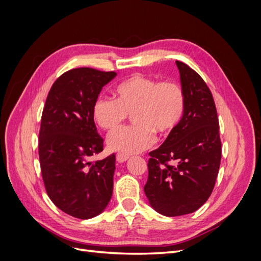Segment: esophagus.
I'll return each instance as SVG.
<instances>
[{
	"mask_svg": "<svg viewBox=\"0 0 261 261\" xmlns=\"http://www.w3.org/2000/svg\"><path fill=\"white\" fill-rule=\"evenodd\" d=\"M128 158H129L128 155L123 154V153H117L116 154V160H117V162H120V163H123L126 160H128Z\"/></svg>",
	"mask_w": 261,
	"mask_h": 261,
	"instance_id": "34e87169",
	"label": "esophagus"
}]
</instances>
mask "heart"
Segmentation results:
<instances>
[{"label": "heart", "instance_id": "1", "mask_svg": "<svg viewBox=\"0 0 261 261\" xmlns=\"http://www.w3.org/2000/svg\"><path fill=\"white\" fill-rule=\"evenodd\" d=\"M115 100L99 96L93 102L92 116L106 130H114L132 114L134 125L110 134L108 146L112 151L135 154L152 147L155 134L168 136L183 120L186 98L174 82H159L141 74H134L117 84Z\"/></svg>", "mask_w": 261, "mask_h": 261}]
</instances>
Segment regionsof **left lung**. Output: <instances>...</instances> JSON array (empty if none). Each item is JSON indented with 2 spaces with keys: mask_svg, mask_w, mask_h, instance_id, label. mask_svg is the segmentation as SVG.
Instances as JSON below:
<instances>
[{
  "mask_svg": "<svg viewBox=\"0 0 261 261\" xmlns=\"http://www.w3.org/2000/svg\"><path fill=\"white\" fill-rule=\"evenodd\" d=\"M186 109L178 127L149 152L144 187L151 207L163 216L178 217L198 210L208 200L219 173V120L207 84L185 63L176 61Z\"/></svg>",
  "mask_w": 261,
  "mask_h": 261,
  "instance_id": "obj_1",
  "label": "left lung"
}]
</instances>
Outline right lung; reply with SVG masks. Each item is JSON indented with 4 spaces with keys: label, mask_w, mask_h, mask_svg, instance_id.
<instances>
[{
    "label": "right lung",
    "mask_w": 261,
    "mask_h": 261,
    "mask_svg": "<svg viewBox=\"0 0 261 261\" xmlns=\"http://www.w3.org/2000/svg\"><path fill=\"white\" fill-rule=\"evenodd\" d=\"M116 76L90 67L74 68L52 85L39 132V160L52 202L77 219H90L106 209L113 193L115 155L90 162L103 150L92 116L102 87Z\"/></svg>",
    "instance_id": "add662e5"
}]
</instances>
